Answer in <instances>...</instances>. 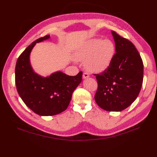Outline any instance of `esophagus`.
Returning <instances> with one entry per match:
<instances>
[{
  "instance_id": "esophagus-1",
  "label": "esophagus",
  "mask_w": 157,
  "mask_h": 157,
  "mask_svg": "<svg viewBox=\"0 0 157 157\" xmlns=\"http://www.w3.org/2000/svg\"><path fill=\"white\" fill-rule=\"evenodd\" d=\"M89 77V74L88 73H86V72H84V73H83V78L84 79H86V78H88Z\"/></svg>"
}]
</instances>
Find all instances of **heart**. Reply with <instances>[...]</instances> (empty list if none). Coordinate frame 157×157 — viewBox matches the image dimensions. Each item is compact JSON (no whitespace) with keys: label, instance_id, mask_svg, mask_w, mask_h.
I'll list each match as a JSON object with an SVG mask.
<instances>
[{"label":"heart","instance_id":"b5f03b06","mask_svg":"<svg viewBox=\"0 0 157 157\" xmlns=\"http://www.w3.org/2000/svg\"><path fill=\"white\" fill-rule=\"evenodd\" d=\"M114 51V44L110 40L92 38L76 49L74 57L77 61H86L89 71L101 72L109 65Z\"/></svg>","mask_w":157,"mask_h":157}]
</instances>
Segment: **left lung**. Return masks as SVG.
<instances>
[{
    "label": "left lung",
    "instance_id": "obj_1",
    "mask_svg": "<svg viewBox=\"0 0 157 157\" xmlns=\"http://www.w3.org/2000/svg\"><path fill=\"white\" fill-rule=\"evenodd\" d=\"M115 53L104 71L94 74L98 88L94 98L105 111H121L137 98L142 88L144 65L132 42L111 31Z\"/></svg>",
    "mask_w": 157,
    "mask_h": 157
}]
</instances>
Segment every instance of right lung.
Masks as SVG:
<instances>
[{
    "label": "right lung",
    "instance_id": "1",
    "mask_svg": "<svg viewBox=\"0 0 157 157\" xmlns=\"http://www.w3.org/2000/svg\"><path fill=\"white\" fill-rule=\"evenodd\" d=\"M50 38V35L33 42L23 51L16 63L17 90L26 106L36 114L52 116L67 109L73 91L82 82V72L69 76L61 71L44 78L36 73L29 62V55L36 43Z\"/></svg>",
    "mask_w": 157,
    "mask_h": 157
}]
</instances>
